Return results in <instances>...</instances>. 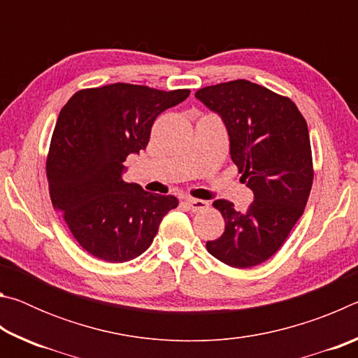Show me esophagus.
Here are the masks:
<instances>
[{"label":"esophagus","instance_id":"1","mask_svg":"<svg viewBox=\"0 0 358 358\" xmlns=\"http://www.w3.org/2000/svg\"><path fill=\"white\" fill-rule=\"evenodd\" d=\"M186 203L189 210L192 211H202L205 208H208V202L207 201H202V199H186Z\"/></svg>","mask_w":358,"mask_h":358}]
</instances>
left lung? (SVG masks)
Wrapping results in <instances>:
<instances>
[{
  "label": "left lung",
  "mask_w": 358,
  "mask_h": 358,
  "mask_svg": "<svg viewBox=\"0 0 358 358\" xmlns=\"http://www.w3.org/2000/svg\"><path fill=\"white\" fill-rule=\"evenodd\" d=\"M196 98L221 117L230 157L254 194L246 211L213 202L226 230L207 250L226 265L250 268L280 250L306 207L313 186L306 121L289 98L250 80L211 85Z\"/></svg>",
  "instance_id": "1"
}]
</instances>
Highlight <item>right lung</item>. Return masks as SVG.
I'll return each instance as SVG.
<instances>
[{"instance_id": "add662e5", "label": "right lung", "mask_w": 358, "mask_h": 358, "mask_svg": "<svg viewBox=\"0 0 358 358\" xmlns=\"http://www.w3.org/2000/svg\"><path fill=\"white\" fill-rule=\"evenodd\" d=\"M187 96L112 83L77 92L59 112L47 157L50 199L92 256L115 264L138 257L178 205L175 196L126 183L123 162L147 147L157 115Z\"/></svg>"}]
</instances>
